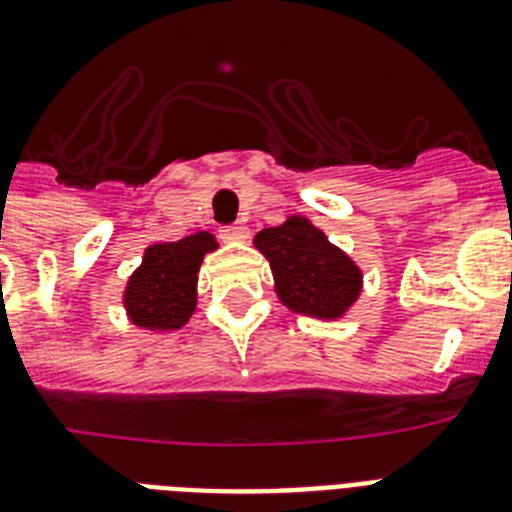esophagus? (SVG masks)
Masks as SVG:
<instances>
[{
	"mask_svg": "<svg viewBox=\"0 0 512 512\" xmlns=\"http://www.w3.org/2000/svg\"><path fill=\"white\" fill-rule=\"evenodd\" d=\"M221 236L226 242H244L249 236V229L242 223H231V226H221Z\"/></svg>",
	"mask_w": 512,
	"mask_h": 512,
	"instance_id": "1",
	"label": "esophagus"
}]
</instances>
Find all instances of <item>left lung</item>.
<instances>
[{
	"mask_svg": "<svg viewBox=\"0 0 512 512\" xmlns=\"http://www.w3.org/2000/svg\"><path fill=\"white\" fill-rule=\"evenodd\" d=\"M255 247L268 257L281 302L299 315L336 320L362 291V270L307 218L263 229Z\"/></svg>",
	"mask_w": 512,
	"mask_h": 512,
	"instance_id": "1",
	"label": "left lung"
}]
</instances>
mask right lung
I'll list each match as a JSON object with an SVG mask.
<instances>
[{
  "label": "right lung",
  "instance_id": "obj_1",
  "mask_svg": "<svg viewBox=\"0 0 512 512\" xmlns=\"http://www.w3.org/2000/svg\"><path fill=\"white\" fill-rule=\"evenodd\" d=\"M218 244L213 234L197 231L179 242L150 244L143 265L132 273L124 307L132 322L148 330H179L197 304V270L205 252Z\"/></svg>",
  "mask_w": 512,
  "mask_h": 512
}]
</instances>
